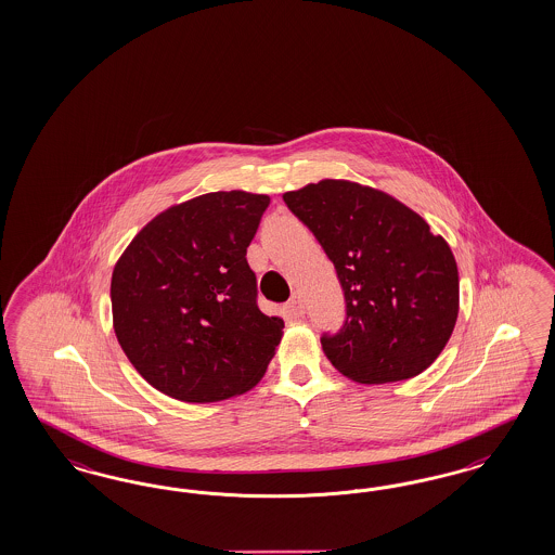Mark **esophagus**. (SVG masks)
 <instances>
[{"mask_svg": "<svg viewBox=\"0 0 555 555\" xmlns=\"http://www.w3.org/2000/svg\"><path fill=\"white\" fill-rule=\"evenodd\" d=\"M285 311L286 315L293 318V320L302 318V313H305V302H302L301 297H299V295H293L285 305Z\"/></svg>", "mask_w": 555, "mask_h": 555, "instance_id": "1", "label": "esophagus"}]
</instances>
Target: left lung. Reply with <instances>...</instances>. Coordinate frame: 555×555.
I'll list each match as a JSON object with an SVG mask.
<instances>
[{"instance_id":"obj_1","label":"left lung","mask_w":555,"mask_h":555,"mask_svg":"<svg viewBox=\"0 0 555 555\" xmlns=\"http://www.w3.org/2000/svg\"><path fill=\"white\" fill-rule=\"evenodd\" d=\"M334 262L346 320L321 346L362 385L406 380L434 364L454 332V254L427 221L387 193L325 179L283 195Z\"/></svg>"}]
</instances>
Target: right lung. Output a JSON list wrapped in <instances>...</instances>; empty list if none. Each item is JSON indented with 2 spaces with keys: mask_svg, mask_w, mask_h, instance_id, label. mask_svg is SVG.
<instances>
[{
  "mask_svg": "<svg viewBox=\"0 0 555 555\" xmlns=\"http://www.w3.org/2000/svg\"><path fill=\"white\" fill-rule=\"evenodd\" d=\"M270 199L218 191L170 207L135 235L112 276L121 350L172 399L216 403L253 388L285 323L258 309L246 260Z\"/></svg>",
  "mask_w": 555,
  "mask_h": 555,
  "instance_id": "1",
  "label": "right lung"
}]
</instances>
